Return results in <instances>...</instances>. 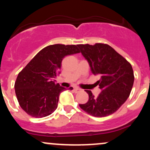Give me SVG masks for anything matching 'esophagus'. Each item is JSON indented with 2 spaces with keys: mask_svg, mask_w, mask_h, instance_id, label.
Returning <instances> with one entry per match:
<instances>
[{
  "mask_svg": "<svg viewBox=\"0 0 150 150\" xmlns=\"http://www.w3.org/2000/svg\"><path fill=\"white\" fill-rule=\"evenodd\" d=\"M81 90H82V89L78 88V87H75V88H74V91H75V92H80Z\"/></svg>",
  "mask_w": 150,
  "mask_h": 150,
  "instance_id": "esophagus-1",
  "label": "esophagus"
}]
</instances>
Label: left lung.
<instances>
[{
	"label": "left lung",
	"mask_w": 150,
	"mask_h": 150,
	"mask_svg": "<svg viewBox=\"0 0 150 150\" xmlns=\"http://www.w3.org/2000/svg\"><path fill=\"white\" fill-rule=\"evenodd\" d=\"M80 52L88 61L92 73L99 75L97 82L101 92L97 97L86 90L89 100L80 104L82 110L95 117L109 116L127 100L134 82L132 65L111 46L106 44H78Z\"/></svg>",
	"instance_id": "8db88e82"
}]
</instances>
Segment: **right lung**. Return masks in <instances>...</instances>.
<instances>
[{
	"mask_svg": "<svg viewBox=\"0 0 150 150\" xmlns=\"http://www.w3.org/2000/svg\"><path fill=\"white\" fill-rule=\"evenodd\" d=\"M80 52L75 45L48 46L19 73L15 83V94L20 107L27 114L43 118L56 109L60 94L66 89L55 83L53 78L60 73L65 56Z\"/></svg>",
	"mask_w": 150,
	"mask_h": 150,
	"instance_id": "obj_1",
	"label": "right lung"
}]
</instances>
